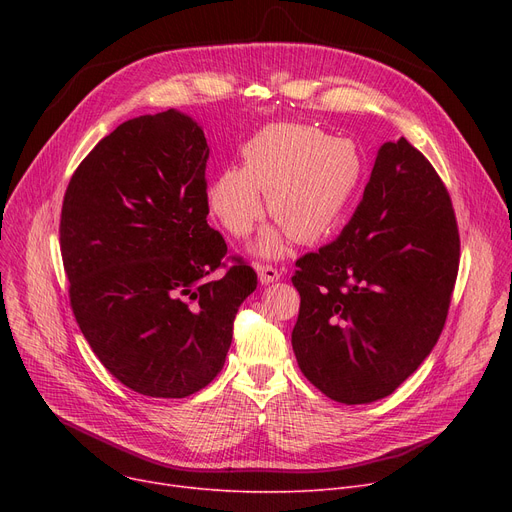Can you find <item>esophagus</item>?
I'll return each mask as SVG.
<instances>
[{
	"mask_svg": "<svg viewBox=\"0 0 512 512\" xmlns=\"http://www.w3.org/2000/svg\"><path fill=\"white\" fill-rule=\"evenodd\" d=\"M257 274H259V282L261 284H272V282H278L280 280V272L278 267L270 265V263H257Z\"/></svg>",
	"mask_w": 512,
	"mask_h": 512,
	"instance_id": "obj_1",
	"label": "esophagus"
}]
</instances>
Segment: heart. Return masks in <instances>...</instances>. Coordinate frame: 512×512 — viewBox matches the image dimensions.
<instances>
[{"instance_id": "b5f03b06", "label": "heart", "mask_w": 512, "mask_h": 512, "mask_svg": "<svg viewBox=\"0 0 512 512\" xmlns=\"http://www.w3.org/2000/svg\"><path fill=\"white\" fill-rule=\"evenodd\" d=\"M242 166L224 168L207 188V203L226 232L247 236L267 213L299 242L324 238L351 207L363 178V159L351 141L299 124H272L240 149ZM255 251L284 253V232L265 230Z\"/></svg>"}]
</instances>
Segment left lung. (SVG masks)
Here are the masks:
<instances>
[{
	"instance_id": "left-lung-1",
	"label": "left lung",
	"mask_w": 512,
	"mask_h": 512,
	"mask_svg": "<svg viewBox=\"0 0 512 512\" xmlns=\"http://www.w3.org/2000/svg\"><path fill=\"white\" fill-rule=\"evenodd\" d=\"M459 261L438 172L407 139L384 143L351 222L297 259L292 351L305 378L344 405L392 394L436 346Z\"/></svg>"
}]
</instances>
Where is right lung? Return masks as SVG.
Instances as JSON below:
<instances>
[{
	"instance_id": "1",
	"label": "right lung",
	"mask_w": 512,
	"mask_h": 512,
	"mask_svg": "<svg viewBox=\"0 0 512 512\" xmlns=\"http://www.w3.org/2000/svg\"><path fill=\"white\" fill-rule=\"evenodd\" d=\"M207 159L188 116L132 118L80 161L62 203L76 324L118 382L153 398L191 396L222 371L236 311L257 288L207 224Z\"/></svg>"
}]
</instances>
